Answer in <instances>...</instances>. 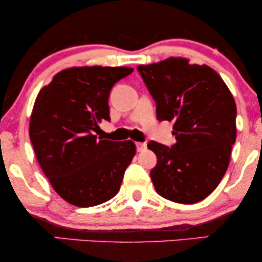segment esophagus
I'll use <instances>...</instances> for the list:
<instances>
[{"label": "esophagus", "mask_w": 262, "mask_h": 262, "mask_svg": "<svg viewBox=\"0 0 262 262\" xmlns=\"http://www.w3.org/2000/svg\"><path fill=\"white\" fill-rule=\"evenodd\" d=\"M146 149V144L145 143H140V141H139V143H137V150H138V151H144V150H145Z\"/></svg>", "instance_id": "esophagus-1"}]
</instances>
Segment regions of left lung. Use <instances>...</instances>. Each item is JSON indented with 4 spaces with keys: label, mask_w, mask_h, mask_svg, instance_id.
Listing matches in <instances>:
<instances>
[{
    "label": "left lung",
    "mask_w": 262,
    "mask_h": 262,
    "mask_svg": "<svg viewBox=\"0 0 262 262\" xmlns=\"http://www.w3.org/2000/svg\"><path fill=\"white\" fill-rule=\"evenodd\" d=\"M156 102L159 121L173 122L172 148L151 140L158 164L150 172L161 197L193 204L208 197L229 166L236 139V106L217 71L186 58L138 66Z\"/></svg>",
    "instance_id": "left-lung-1"
}]
</instances>
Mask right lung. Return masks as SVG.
Listing matches in <instances>:
<instances>
[{
    "label": "right lung",
    "mask_w": 262,
    "mask_h": 262,
    "mask_svg": "<svg viewBox=\"0 0 262 262\" xmlns=\"http://www.w3.org/2000/svg\"><path fill=\"white\" fill-rule=\"evenodd\" d=\"M132 73L124 66H74L35 98L29 121L35 156L54 191L73 206H98L121 188L135 144L97 139L93 132L110 121L113 85Z\"/></svg>",
    "instance_id": "right-lung-1"
}]
</instances>
